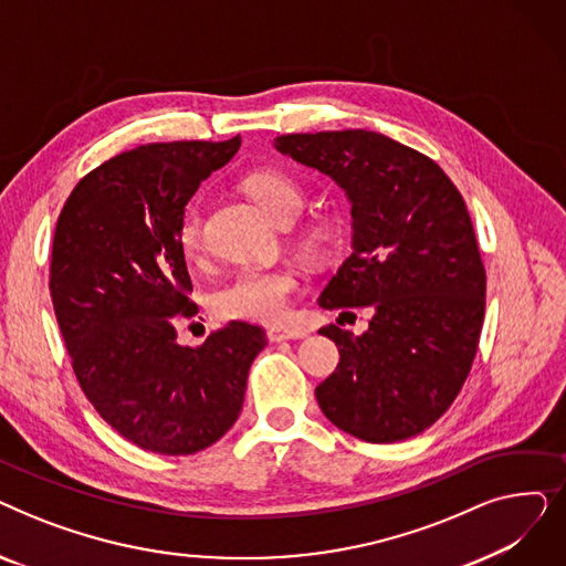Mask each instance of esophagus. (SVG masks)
<instances>
[{"mask_svg": "<svg viewBox=\"0 0 566 566\" xmlns=\"http://www.w3.org/2000/svg\"><path fill=\"white\" fill-rule=\"evenodd\" d=\"M307 331L303 328H284V325H275V328L268 331V339L271 342H286V339H305Z\"/></svg>", "mask_w": 566, "mask_h": 566, "instance_id": "1", "label": "esophagus"}]
</instances>
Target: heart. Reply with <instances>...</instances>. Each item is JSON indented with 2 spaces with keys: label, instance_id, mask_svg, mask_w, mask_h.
Segmentation results:
<instances>
[{
  "label": "heart",
  "instance_id": "heart-1",
  "mask_svg": "<svg viewBox=\"0 0 566 566\" xmlns=\"http://www.w3.org/2000/svg\"><path fill=\"white\" fill-rule=\"evenodd\" d=\"M248 195L273 220L286 224L301 216L305 206V190L282 169L261 167L243 178ZM328 238V229L321 224L307 227V241L318 248ZM178 243L190 259L203 256V208L190 203L178 222ZM303 289V277L293 265H254L231 275L213 293V312L229 321L280 323L289 316L295 293Z\"/></svg>",
  "mask_w": 566,
  "mask_h": 566
}]
</instances>
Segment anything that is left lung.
Masks as SVG:
<instances>
[{"label":"left lung","instance_id":"left-lung-1","mask_svg":"<svg viewBox=\"0 0 566 566\" xmlns=\"http://www.w3.org/2000/svg\"><path fill=\"white\" fill-rule=\"evenodd\" d=\"M275 146L333 176L353 203V252L318 305L374 312L360 337L318 331L339 348L316 388L323 415L367 442L422 433L461 392L484 323L486 268L461 192L431 158L371 130L280 135Z\"/></svg>","mask_w":566,"mask_h":566}]
</instances>
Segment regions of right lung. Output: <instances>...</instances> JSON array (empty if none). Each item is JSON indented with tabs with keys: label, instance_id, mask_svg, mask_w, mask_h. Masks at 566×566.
<instances>
[{
	"label": "right lung",
	"instance_id": "right-lung-1",
	"mask_svg": "<svg viewBox=\"0 0 566 566\" xmlns=\"http://www.w3.org/2000/svg\"><path fill=\"white\" fill-rule=\"evenodd\" d=\"M238 146L241 135L118 154L80 178L54 227L50 295L75 378L146 452L186 457L220 440L268 342L261 325L231 321L199 348L176 344V325L199 312L178 222Z\"/></svg>",
	"mask_w": 566,
	"mask_h": 566
}]
</instances>
